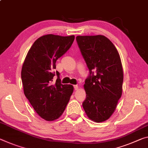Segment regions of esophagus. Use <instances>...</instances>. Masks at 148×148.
I'll return each mask as SVG.
<instances>
[{
    "label": "esophagus",
    "mask_w": 148,
    "mask_h": 148,
    "mask_svg": "<svg viewBox=\"0 0 148 148\" xmlns=\"http://www.w3.org/2000/svg\"><path fill=\"white\" fill-rule=\"evenodd\" d=\"M74 88L75 90H78V85H74Z\"/></svg>",
    "instance_id": "obj_1"
}]
</instances>
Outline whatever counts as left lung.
<instances>
[{"label": "left lung", "instance_id": "left-lung-1", "mask_svg": "<svg viewBox=\"0 0 148 148\" xmlns=\"http://www.w3.org/2000/svg\"><path fill=\"white\" fill-rule=\"evenodd\" d=\"M76 41L90 70L84 85L86 99L83 108L90 120L101 123L113 114L123 93L120 55L113 43L101 35L77 36Z\"/></svg>", "mask_w": 148, "mask_h": 148}]
</instances>
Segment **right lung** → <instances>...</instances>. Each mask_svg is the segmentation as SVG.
<instances>
[{"label":"right lung","mask_w":148,"mask_h":148,"mask_svg":"<svg viewBox=\"0 0 148 148\" xmlns=\"http://www.w3.org/2000/svg\"><path fill=\"white\" fill-rule=\"evenodd\" d=\"M75 37L45 35L34 42L28 51L21 72L23 93L36 112L47 121L57 120L69 102L74 87L53 82L56 61L73 43Z\"/></svg>","instance_id":"add662e5"}]
</instances>
